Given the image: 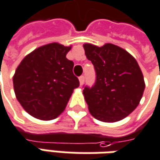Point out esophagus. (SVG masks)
Instances as JSON below:
<instances>
[{
  "instance_id": "obj_1",
  "label": "esophagus",
  "mask_w": 160,
  "mask_h": 160,
  "mask_svg": "<svg viewBox=\"0 0 160 160\" xmlns=\"http://www.w3.org/2000/svg\"><path fill=\"white\" fill-rule=\"evenodd\" d=\"M79 80H80V85H83L84 81H85V77L84 76H80L79 78Z\"/></svg>"
}]
</instances>
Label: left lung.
Instances as JSON below:
<instances>
[{
    "label": "left lung",
    "mask_w": 160,
    "mask_h": 160,
    "mask_svg": "<svg viewBox=\"0 0 160 160\" xmlns=\"http://www.w3.org/2000/svg\"><path fill=\"white\" fill-rule=\"evenodd\" d=\"M85 54L94 66L96 81L83 94L92 117L116 122L134 111L145 90L144 76L135 58L111 43L102 47L85 43Z\"/></svg>",
    "instance_id": "left-lung-1"
}]
</instances>
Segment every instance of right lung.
<instances>
[{"instance_id": "add662e5", "label": "right lung", "mask_w": 160, "mask_h": 160, "mask_svg": "<svg viewBox=\"0 0 160 160\" xmlns=\"http://www.w3.org/2000/svg\"><path fill=\"white\" fill-rule=\"evenodd\" d=\"M72 47L57 42L34 49L15 70L13 83L16 99L28 113L51 120L64 111L74 88L80 86L67 59Z\"/></svg>"}]
</instances>
